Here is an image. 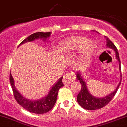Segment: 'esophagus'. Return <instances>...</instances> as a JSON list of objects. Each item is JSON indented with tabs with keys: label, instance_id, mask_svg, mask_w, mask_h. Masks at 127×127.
Wrapping results in <instances>:
<instances>
[{
	"label": "esophagus",
	"instance_id": "34e87169",
	"mask_svg": "<svg viewBox=\"0 0 127 127\" xmlns=\"http://www.w3.org/2000/svg\"><path fill=\"white\" fill-rule=\"evenodd\" d=\"M74 80H75V75H74V73L72 74V72H67L63 76V82L65 85H67L71 84L72 82Z\"/></svg>",
	"mask_w": 127,
	"mask_h": 127
}]
</instances>
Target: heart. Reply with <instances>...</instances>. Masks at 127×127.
Wrapping results in <instances>:
<instances>
[{"instance_id": "b5f03b06", "label": "heart", "mask_w": 127, "mask_h": 127, "mask_svg": "<svg viewBox=\"0 0 127 127\" xmlns=\"http://www.w3.org/2000/svg\"><path fill=\"white\" fill-rule=\"evenodd\" d=\"M60 48L63 52L66 53L83 48L80 55V60L82 61L87 59L93 53L95 48V45L93 42H88V39L84 37L75 36L64 40L61 42Z\"/></svg>"}]
</instances>
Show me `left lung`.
I'll list each match as a JSON object with an SVG mask.
<instances>
[{"instance_id": "left-lung-1", "label": "left lung", "mask_w": 127, "mask_h": 127, "mask_svg": "<svg viewBox=\"0 0 127 127\" xmlns=\"http://www.w3.org/2000/svg\"><path fill=\"white\" fill-rule=\"evenodd\" d=\"M107 47L109 48H111L112 49L114 50V51L116 52V58L119 61V69L121 71V67H120V58H119V52L117 51V48L115 46V45L108 38H107ZM77 78L78 80L80 82V84L82 85L81 90H80V92H79V93L77 95V102L83 108L87 110H96V109H99L102 108V107H104L111 100H112V98H114V96L116 95V92H117V90L120 86V84H121V80H122V74L120 75V81L119 82L118 86L116 88V90L114 91L112 93H111V94L109 95L106 96L105 97L101 98H96V97L92 96L90 93L88 92L87 87L86 86V84H85V81L84 80V79H82L81 76H80V74L79 73H77Z\"/></svg>"}]
</instances>
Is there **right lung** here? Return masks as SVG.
I'll return each instance as SVG.
<instances>
[{
    "label": "right lung",
    "instance_id": "obj_1",
    "mask_svg": "<svg viewBox=\"0 0 127 127\" xmlns=\"http://www.w3.org/2000/svg\"><path fill=\"white\" fill-rule=\"evenodd\" d=\"M50 34L51 32H42L34 33V34L29 35L26 39H24L23 41H22L20 43L19 46L23 43H26V42L33 41L35 39H42V38H43L44 39H45L49 37ZM62 80L63 77H61L59 79L58 81L53 85V87L51 88L50 91L46 97L39 99V100L31 101L26 99L18 92V90L15 88V85H14L13 78L11 73L10 74V84H11V86L12 87L15 99H16L18 103L21 105L26 110L30 112L37 114L46 113L53 108L56 103V99H57L58 93L59 90L64 85V84H63Z\"/></svg>",
    "mask_w": 127,
    "mask_h": 127
}]
</instances>
